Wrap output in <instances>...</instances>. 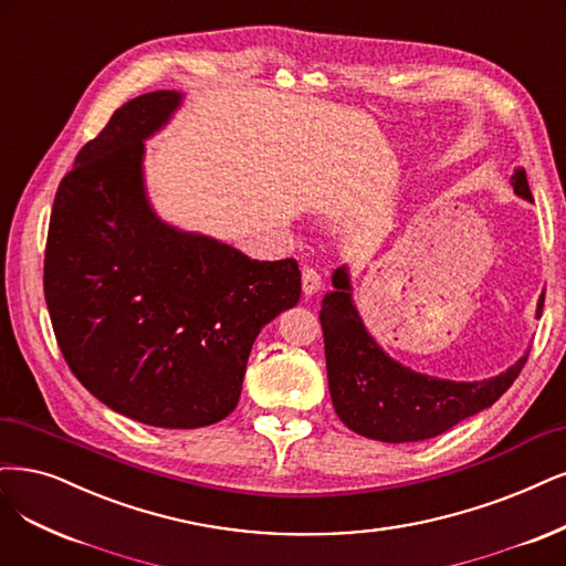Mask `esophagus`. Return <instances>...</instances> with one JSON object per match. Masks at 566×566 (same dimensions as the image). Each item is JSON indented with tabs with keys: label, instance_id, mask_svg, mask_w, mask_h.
<instances>
[{
	"label": "esophagus",
	"instance_id": "esophagus-1",
	"mask_svg": "<svg viewBox=\"0 0 566 566\" xmlns=\"http://www.w3.org/2000/svg\"><path fill=\"white\" fill-rule=\"evenodd\" d=\"M321 285H323V279H321V274L318 271L314 269V266H304L302 269V290H304V295H316V292L321 290Z\"/></svg>",
	"mask_w": 566,
	"mask_h": 566
}]
</instances>
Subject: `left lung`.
Returning <instances> with one entry per match:
<instances>
[{"label": "left lung", "mask_w": 566, "mask_h": 566, "mask_svg": "<svg viewBox=\"0 0 566 566\" xmlns=\"http://www.w3.org/2000/svg\"><path fill=\"white\" fill-rule=\"evenodd\" d=\"M513 189L532 201L527 172L513 175ZM321 304L329 396L337 417L350 431L381 442H417L450 431L459 421L494 405L517 379L527 356L494 379L447 381L417 375L388 358L367 335L350 304L346 269L333 276ZM543 297L538 300L541 316Z\"/></svg>", "instance_id": "obj_1"}]
</instances>
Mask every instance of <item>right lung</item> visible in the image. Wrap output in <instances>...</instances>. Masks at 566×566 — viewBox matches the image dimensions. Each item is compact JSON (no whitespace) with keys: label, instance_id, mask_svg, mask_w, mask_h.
<instances>
[{"label":"right lung","instance_id":"right-lung-1","mask_svg":"<svg viewBox=\"0 0 566 566\" xmlns=\"http://www.w3.org/2000/svg\"><path fill=\"white\" fill-rule=\"evenodd\" d=\"M180 105L154 91L76 154L51 210L44 295L74 377L114 412L201 428L239 405L260 329L295 306V260L260 262L164 224L143 189V140Z\"/></svg>","mask_w":566,"mask_h":566}]
</instances>
